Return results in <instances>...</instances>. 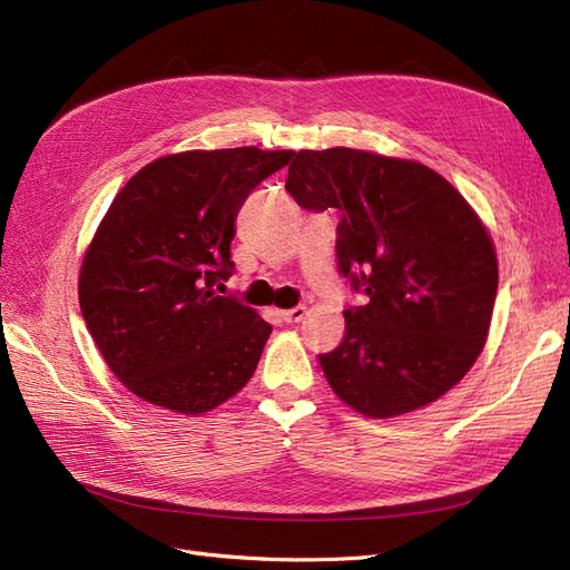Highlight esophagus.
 <instances>
[{
    "mask_svg": "<svg viewBox=\"0 0 570 570\" xmlns=\"http://www.w3.org/2000/svg\"><path fill=\"white\" fill-rule=\"evenodd\" d=\"M285 323H299L304 316H306V306H292L287 308V312L281 314Z\"/></svg>",
    "mask_w": 570,
    "mask_h": 570,
    "instance_id": "1",
    "label": "esophagus"
}]
</instances>
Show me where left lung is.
<instances>
[{
  "mask_svg": "<svg viewBox=\"0 0 570 570\" xmlns=\"http://www.w3.org/2000/svg\"><path fill=\"white\" fill-rule=\"evenodd\" d=\"M285 189L302 209H337V268L364 306L318 354L344 404L392 419L433 404L485 347L499 268L492 237L459 189L419 161L364 149H302Z\"/></svg>",
  "mask_w": 570,
  "mask_h": 570,
  "instance_id": "left-lung-1",
  "label": "left lung"
}]
</instances>
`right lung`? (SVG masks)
<instances>
[{"instance_id": "1", "label": "right lung", "mask_w": 570, "mask_h": 570, "mask_svg": "<svg viewBox=\"0 0 570 570\" xmlns=\"http://www.w3.org/2000/svg\"><path fill=\"white\" fill-rule=\"evenodd\" d=\"M295 151L168 154L124 185L85 252L80 312L111 373L140 400L199 416L247 385L273 327L223 297L235 218Z\"/></svg>"}]
</instances>
